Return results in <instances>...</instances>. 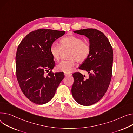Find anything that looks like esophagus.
Listing matches in <instances>:
<instances>
[{
  "instance_id": "1",
  "label": "esophagus",
  "mask_w": 133,
  "mask_h": 133,
  "mask_svg": "<svg viewBox=\"0 0 133 133\" xmlns=\"http://www.w3.org/2000/svg\"><path fill=\"white\" fill-rule=\"evenodd\" d=\"M65 76H72V74H69V73H65Z\"/></svg>"
}]
</instances>
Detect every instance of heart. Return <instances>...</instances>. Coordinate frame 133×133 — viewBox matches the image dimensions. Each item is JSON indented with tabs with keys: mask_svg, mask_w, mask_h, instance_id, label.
I'll use <instances>...</instances> for the list:
<instances>
[{
	"mask_svg": "<svg viewBox=\"0 0 133 133\" xmlns=\"http://www.w3.org/2000/svg\"><path fill=\"white\" fill-rule=\"evenodd\" d=\"M61 46L55 43L51 44L50 52L52 58L58 60L62 50L70 49L69 60L61 61L57 65L59 71L66 73L71 72L75 65V60L82 63L88 58L90 52L89 44L84 42L83 39L75 36H68L60 40Z\"/></svg>",
	"mask_w": 133,
	"mask_h": 133,
	"instance_id": "b5f03b06",
	"label": "heart"
}]
</instances>
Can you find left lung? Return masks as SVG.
<instances>
[{"label":"left lung","instance_id":"1","mask_svg":"<svg viewBox=\"0 0 133 133\" xmlns=\"http://www.w3.org/2000/svg\"><path fill=\"white\" fill-rule=\"evenodd\" d=\"M74 32L89 39L90 52L79 67L89 74V78L85 79L82 74L74 73L72 94L79 104L89 106L98 102L108 89L112 77L113 49L108 38L98 30L88 28Z\"/></svg>","mask_w":133,"mask_h":133}]
</instances>
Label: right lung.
<instances>
[{
    "mask_svg": "<svg viewBox=\"0 0 133 133\" xmlns=\"http://www.w3.org/2000/svg\"><path fill=\"white\" fill-rule=\"evenodd\" d=\"M64 31L39 29L28 34L17 48L15 60L16 77L21 89L31 102L44 104L54 97L57 88L65 77L64 73L44 75L55 67L50 48Z\"/></svg>",
    "mask_w": 133,
    "mask_h": 133,
    "instance_id": "add662e5",
    "label": "right lung"
}]
</instances>
